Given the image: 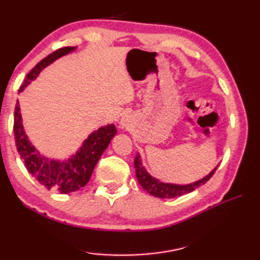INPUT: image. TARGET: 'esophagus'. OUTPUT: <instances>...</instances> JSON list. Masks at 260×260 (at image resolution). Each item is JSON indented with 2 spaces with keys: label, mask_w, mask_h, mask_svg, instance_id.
Instances as JSON below:
<instances>
[{
  "label": "esophagus",
  "mask_w": 260,
  "mask_h": 260,
  "mask_svg": "<svg viewBox=\"0 0 260 260\" xmlns=\"http://www.w3.org/2000/svg\"><path fill=\"white\" fill-rule=\"evenodd\" d=\"M121 124H122V125H125V121H122V120H121Z\"/></svg>",
  "instance_id": "esophagus-1"
}]
</instances>
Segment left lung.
<instances>
[{"label":"left lung","instance_id":"obj_1","mask_svg":"<svg viewBox=\"0 0 260 260\" xmlns=\"http://www.w3.org/2000/svg\"><path fill=\"white\" fill-rule=\"evenodd\" d=\"M134 166H135L136 178H138V181L141 186H142V188L147 192L150 193V195L155 197H159V199H174V197L181 196V195H184V193H188L192 190H195L196 188L201 187L202 184H204L205 182L209 181L210 178L212 177L218 167V166L214 167V169L211 171L206 177L199 180V181H195L189 184H175V183L161 182L158 179L151 177V175L147 172V170L144 169V166L142 165V159H141V156L139 153L135 157Z\"/></svg>","mask_w":260,"mask_h":260}]
</instances>
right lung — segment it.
I'll return each instance as SVG.
<instances>
[{
    "mask_svg": "<svg viewBox=\"0 0 260 260\" xmlns=\"http://www.w3.org/2000/svg\"><path fill=\"white\" fill-rule=\"evenodd\" d=\"M74 49L76 47H64L48 55L30 70L19 91L29 85V82L35 80L39 73L52 61L70 54ZM14 133L17 150L28 172L47 189H57L60 193H69L85 187L89 181L96 164L111 142L113 136L117 134V129L113 124L101 127L83 141L82 146L76 152V155L71 156L69 159H49L41 155L40 151L28 140L24 131L19 103L17 102L15 108Z\"/></svg>",
    "mask_w": 260,
    "mask_h": 260,
    "instance_id": "obj_1",
    "label": "right lung"
}]
</instances>
